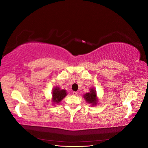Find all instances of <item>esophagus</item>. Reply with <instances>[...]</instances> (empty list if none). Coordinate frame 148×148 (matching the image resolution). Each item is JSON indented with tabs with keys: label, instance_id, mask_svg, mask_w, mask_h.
<instances>
[{
	"label": "esophagus",
	"instance_id": "esophagus-1",
	"mask_svg": "<svg viewBox=\"0 0 148 148\" xmlns=\"http://www.w3.org/2000/svg\"><path fill=\"white\" fill-rule=\"evenodd\" d=\"M73 95L74 96H77L78 92H76V91H73Z\"/></svg>",
	"mask_w": 148,
	"mask_h": 148
}]
</instances>
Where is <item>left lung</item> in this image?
Segmentation results:
<instances>
[{
    "instance_id": "left-lung-1",
    "label": "left lung",
    "mask_w": 148,
    "mask_h": 148,
    "mask_svg": "<svg viewBox=\"0 0 148 148\" xmlns=\"http://www.w3.org/2000/svg\"><path fill=\"white\" fill-rule=\"evenodd\" d=\"M91 91L85 94L84 95V98L89 104H92V105H96L97 102V98H96V93L95 89H91Z\"/></svg>"
}]
</instances>
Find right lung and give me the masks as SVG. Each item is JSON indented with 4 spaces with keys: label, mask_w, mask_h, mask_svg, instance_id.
Returning a JSON list of instances; mask_svg holds the SVG:
<instances>
[{
    "label": "right lung",
    "mask_w": 148,
    "mask_h": 148,
    "mask_svg": "<svg viewBox=\"0 0 148 148\" xmlns=\"http://www.w3.org/2000/svg\"><path fill=\"white\" fill-rule=\"evenodd\" d=\"M66 95V91L64 89H60L58 87L55 88L53 89L52 92V101L55 103L60 102L64 97Z\"/></svg>",
    "instance_id": "obj_1"
}]
</instances>
